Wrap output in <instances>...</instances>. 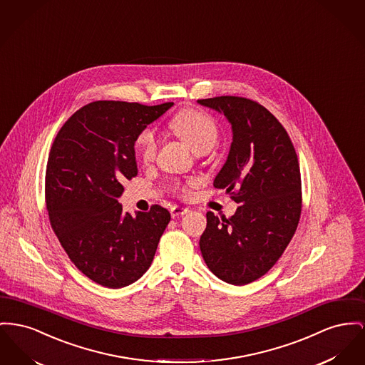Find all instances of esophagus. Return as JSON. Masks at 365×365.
<instances>
[{"instance_id":"1","label":"esophagus","mask_w":365,"mask_h":365,"mask_svg":"<svg viewBox=\"0 0 365 365\" xmlns=\"http://www.w3.org/2000/svg\"><path fill=\"white\" fill-rule=\"evenodd\" d=\"M189 212V208H185V207H179V205H175L171 208V216L172 217H179L182 215H186Z\"/></svg>"}]
</instances>
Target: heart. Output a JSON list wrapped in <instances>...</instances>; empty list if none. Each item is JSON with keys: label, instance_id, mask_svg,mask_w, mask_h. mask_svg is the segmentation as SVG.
Returning <instances> with one entry per match:
<instances>
[{"label": "heart", "instance_id": "b5f03b06", "mask_svg": "<svg viewBox=\"0 0 365 365\" xmlns=\"http://www.w3.org/2000/svg\"><path fill=\"white\" fill-rule=\"evenodd\" d=\"M168 127L180 140L190 146L197 154H202L214 149L219 140V128L216 121L208 113L201 110L185 108L179 111L170 121ZM136 143L140 160L143 163H151L157 151L155 135L149 129H146L138 136ZM194 185V180H189L186 183L176 182L173 183V190L186 197L190 194V189Z\"/></svg>", "mask_w": 365, "mask_h": 365}]
</instances>
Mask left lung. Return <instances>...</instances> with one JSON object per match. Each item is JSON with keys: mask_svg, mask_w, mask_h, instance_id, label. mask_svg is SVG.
<instances>
[{"mask_svg": "<svg viewBox=\"0 0 365 365\" xmlns=\"http://www.w3.org/2000/svg\"><path fill=\"white\" fill-rule=\"evenodd\" d=\"M200 105L223 113L233 142L214 186L240 204L236 214L207 212L200 238L202 257L229 284L245 285L266 274L292 240L302 212V182L295 148L279 120L252 99L216 96Z\"/></svg>", "mask_w": 365, "mask_h": 365, "instance_id": "8db88e82", "label": "left lung"}]
</instances>
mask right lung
I'll return each instance as SVG.
<instances>
[{"label":"right lung","mask_w":365,"mask_h":365,"mask_svg":"<svg viewBox=\"0 0 365 365\" xmlns=\"http://www.w3.org/2000/svg\"><path fill=\"white\" fill-rule=\"evenodd\" d=\"M172 102L146 106L98 101L77 110L59 129L45 173V201L61 245L88 279L123 288L150 267L168 210L123 212L121 180L136 176L135 142Z\"/></svg>","instance_id":"right-lung-1"}]
</instances>
